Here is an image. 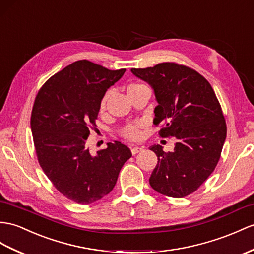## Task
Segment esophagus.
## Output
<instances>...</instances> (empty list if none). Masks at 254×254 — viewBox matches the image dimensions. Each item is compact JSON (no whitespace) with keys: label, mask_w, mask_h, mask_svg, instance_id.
<instances>
[{"label":"esophagus","mask_w":254,"mask_h":254,"mask_svg":"<svg viewBox=\"0 0 254 254\" xmlns=\"http://www.w3.org/2000/svg\"><path fill=\"white\" fill-rule=\"evenodd\" d=\"M142 151H143V147H141V146H132L131 147L132 155H135V154H138V153H140Z\"/></svg>","instance_id":"esophagus-1"}]
</instances>
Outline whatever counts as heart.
Returning a JSON list of instances; mask_svg holds the SVG:
<instances>
[{
    "label": "heart",
    "instance_id": "1",
    "mask_svg": "<svg viewBox=\"0 0 254 254\" xmlns=\"http://www.w3.org/2000/svg\"><path fill=\"white\" fill-rule=\"evenodd\" d=\"M144 85L142 84H131L128 86L127 88V92H130L134 89H138L140 87H143ZM107 98H108V95H106L103 97L102 101H101V104H100V110L103 111L104 109H106V103H107ZM122 135L124 138H126L128 140H138L140 137H141V131H140V124H134V125H128L126 127L123 128L122 130Z\"/></svg>",
    "mask_w": 254,
    "mask_h": 254
}]
</instances>
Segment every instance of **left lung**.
Segmentation results:
<instances>
[{"instance_id":"8db88e82","label":"left lung","mask_w":254,"mask_h":254,"mask_svg":"<svg viewBox=\"0 0 254 254\" xmlns=\"http://www.w3.org/2000/svg\"><path fill=\"white\" fill-rule=\"evenodd\" d=\"M154 89L158 106L153 123L162 125V138H176L172 152L151 146L157 165L150 177L158 193L182 198L198 189L212 174L226 139V123L208 80L189 66L163 63L131 69Z\"/></svg>"}]
</instances>
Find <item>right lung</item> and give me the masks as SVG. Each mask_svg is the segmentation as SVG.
<instances>
[{
  "label": "right lung",
  "instance_id": "right-lung-1",
  "mask_svg": "<svg viewBox=\"0 0 254 254\" xmlns=\"http://www.w3.org/2000/svg\"><path fill=\"white\" fill-rule=\"evenodd\" d=\"M125 71L78 60L47 79L36 95L31 131L40 166L61 194L79 205L108 195L131 157L119 141L95 156L86 146L104 94Z\"/></svg>",
  "mask_w": 254,
  "mask_h": 254
}]
</instances>
